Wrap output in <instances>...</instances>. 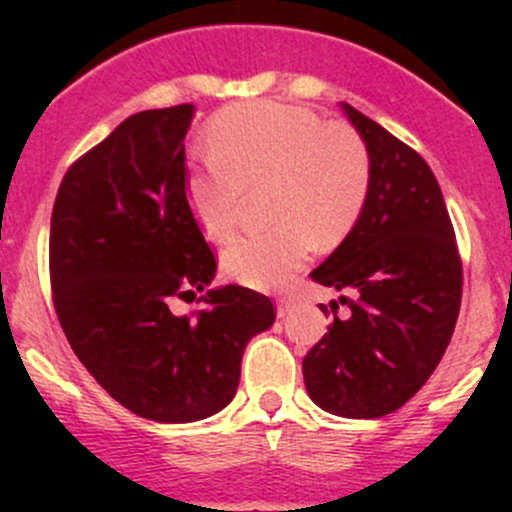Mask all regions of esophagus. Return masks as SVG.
Wrapping results in <instances>:
<instances>
[{"label": "esophagus", "mask_w": 512, "mask_h": 512, "mask_svg": "<svg viewBox=\"0 0 512 512\" xmlns=\"http://www.w3.org/2000/svg\"><path fill=\"white\" fill-rule=\"evenodd\" d=\"M292 302L294 299L292 297H280L277 299V317H287L289 314V309H292Z\"/></svg>", "instance_id": "obj_1"}]
</instances>
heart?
I'll return each mask as SVG.
<instances>
[{"mask_svg": "<svg viewBox=\"0 0 512 512\" xmlns=\"http://www.w3.org/2000/svg\"><path fill=\"white\" fill-rule=\"evenodd\" d=\"M210 160L190 168L185 203L208 240L235 230L245 190L270 185L272 230L235 237L223 267L242 285L275 289L304 267L312 245L334 247L352 232L371 185L366 143L344 123L282 103H240L208 128Z\"/></svg>", "mask_w": 512, "mask_h": 512, "instance_id": "b5f03b06", "label": "heart"}]
</instances>
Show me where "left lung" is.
<instances>
[{
	"label": "left lung",
	"mask_w": 512,
	"mask_h": 512,
	"mask_svg": "<svg viewBox=\"0 0 512 512\" xmlns=\"http://www.w3.org/2000/svg\"><path fill=\"white\" fill-rule=\"evenodd\" d=\"M342 108L366 143L371 185L352 232L309 277L339 289L352 314H334L302 371L319 409L379 418L401 409L441 361L461 309L463 267L426 160L354 106Z\"/></svg>",
	"instance_id": "obj_1"
}]
</instances>
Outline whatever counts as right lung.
<instances>
[{
  "mask_svg": "<svg viewBox=\"0 0 512 512\" xmlns=\"http://www.w3.org/2000/svg\"><path fill=\"white\" fill-rule=\"evenodd\" d=\"M193 111L126 118L66 170L51 213V292L71 349L118 404L158 423L223 411L247 342L275 322L270 297L237 285L210 289L193 317L170 309L218 270L185 203Z\"/></svg>",
  "mask_w": 512,
  "mask_h": 512,
  "instance_id": "add662e5",
  "label": "right lung"
}]
</instances>
